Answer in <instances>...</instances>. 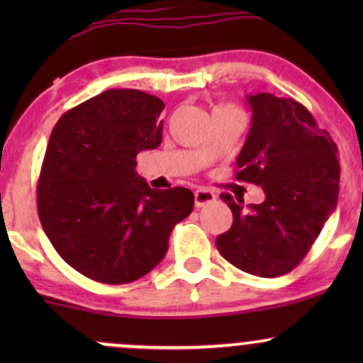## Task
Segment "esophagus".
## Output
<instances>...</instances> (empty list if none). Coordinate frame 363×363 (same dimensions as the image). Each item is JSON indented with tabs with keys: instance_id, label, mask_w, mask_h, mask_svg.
I'll use <instances>...</instances> for the list:
<instances>
[{
	"instance_id": "34e87169",
	"label": "esophagus",
	"mask_w": 363,
	"mask_h": 363,
	"mask_svg": "<svg viewBox=\"0 0 363 363\" xmlns=\"http://www.w3.org/2000/svg\"><path fill=\"white\" fill-rule=\"evenodd\" d=\"M216 199L215 193H211L210 189H198L194 193V205L196 208H203L206 205H210V203H213Z\"/></svg>"
}]
</instances>
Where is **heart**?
<instances>
[{
	"label": "heart",
	"mask_w": 363,
	"mask_h": 363,
	"mask_svg": "<svg viewBox=\"0 0 363 363\" xmlns=\"http://www.w3.org/2000/svg\"><path fill=\"white\" fill-rule=\"evenodd\" d=\"M215 111H232V112H239V111L235 109L234 106H230V104H222V106H218V107H216Z\"/></svg>",
	"instance_id": "obj_1"
}]
</instances>
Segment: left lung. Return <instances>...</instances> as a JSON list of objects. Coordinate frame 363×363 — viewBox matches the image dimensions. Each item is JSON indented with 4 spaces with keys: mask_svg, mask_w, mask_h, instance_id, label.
<instances>
[{
    "mask_svg": "<svg viewBox=\"0 0 363 363\" xmlns=\"http://www.w3.org/2000/svg\"><path fill=\"white\" fill-rule=\"evenodd\" d=\"M247 102L252 124L237 157L235 179L261 186L266 199L244 206L240 196L220 194L234 223L215 244L235 268L274 278L306 257L336 208L338 148L294 99L256 94Z\"/></svg>",
    "mask_w": 363,
    "mask_h": 363,
    "instance_id": "1",
    "label": "left lung"
}]
</instances>
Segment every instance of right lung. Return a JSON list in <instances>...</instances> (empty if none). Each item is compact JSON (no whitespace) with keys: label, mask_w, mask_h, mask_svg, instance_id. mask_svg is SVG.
Instances as JSON below:
<instances>
[{"label":"right lung","mask_w":363,"mask_h":363,"mask_svg":"<svg viewBox=\"0 0 363 363\" xmlns=\"http://www.w3.org/2000/svg\"><path fill=\"white\" fill-rule=\"evenodd\" d=\"M155 95L106 90L61 116L37 182V211L57 254L109 285L135 281L164 259L176 223L189 216L186 187L152 189L136 155L162 143Z\"/></svg>","instance_id":"obj_1"}]
</instances>
